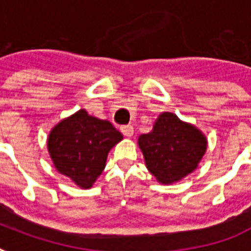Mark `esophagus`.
<instances>
[{
	"instance_id": "1",
	"label": "esophagus",
	"mask_w": 251,
	"mask_h": 251,
	"mask_svg": "<svg viewBox=\"0 0 251 251\" xmlns=\"http://www.w3.org/2000/svg\"><path fill=\"white\" fill-rule=\"evenodd\" d=\"M121 133L125 135V137L130 138L133 137L134 134V127L131 125H126V126H122L121 127Z\"/></svg>"
}]
</instances>
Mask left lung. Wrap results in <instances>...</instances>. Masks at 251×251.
I'll list each match as a JSON object with an SVG mask.
<instances>
[{
    "instance_id": "left-lung-1",
    "label": "left lung",
    "mask_w": 251,
    "mask_h": 251,
    "mask_svg": "<svg viewBox=\"0 0 251 251\" xmlns=\"http://www.w3.org/2000/svg\"><path fill=\"white\" fill-rule=\"evenodd\" d=\"M138 145L146 167L161 183H173L195 171L207 150V139L194 125L164 112L151 133L142 134Z\"/></svg>"
}]
</instances>
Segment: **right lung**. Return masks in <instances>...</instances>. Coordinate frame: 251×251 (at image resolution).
Wrapping results in <instances>:
<instances>
[{"label": "right lung", "mask_w": 251, "mask_h": 251, "mask_svg": "<svg viewBox=\"0 0 251 251\" xmlns=\"http://www.w3.org/2000/svg\"><path fill=\"white\" fill-rule=\"evenodd\" d=\"M120 141L122 134L109 121L80 109L53 127L48 151L61 175L82 189H90L104 171L108 152Z\"/></svg>", "instance_id": "1"}]
</instances>
